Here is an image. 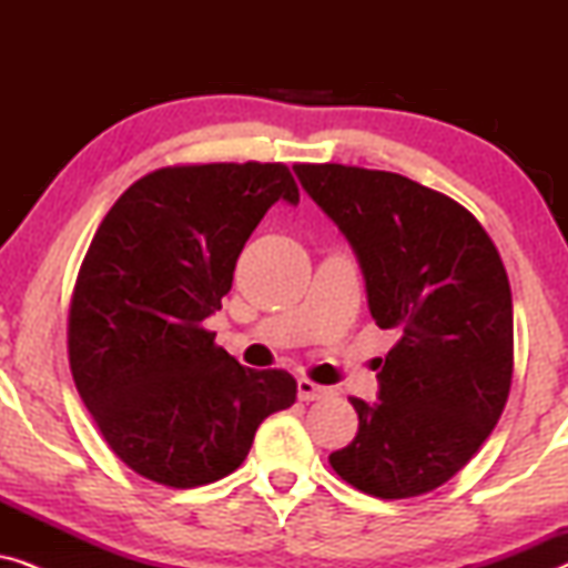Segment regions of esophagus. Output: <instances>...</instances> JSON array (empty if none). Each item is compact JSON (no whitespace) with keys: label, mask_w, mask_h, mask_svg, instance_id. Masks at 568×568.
Returning <instances> with one entry per match:
<instances>
[{"label":"esophagus","mask_w":568,"mask_h":568,"mask_svg":"<svg viewBox=\"0 0 568 568\" xmlns=\"http://www.w3.org/2000/svg\"><path fill=\"white\" fill-rule=\"evenodd\" d=\"M331 390L328 387H323V385H315L313 379H297V395H300V400H317V398H323V395H328Z\"/></svg>","instance_id":"34e87169"}]
</instances>
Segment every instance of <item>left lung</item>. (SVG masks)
I'll return each mask as SVG.
<instances>
[{"label":"left lung","instance_id":"8db88e82","mask_svg":"<svg viewBox=\"0 0 568 568\" xmlns=\"http://www.w3.org/2000/svg\"><path fill=\"white\" fill-rule=\"evenodd\" d=\"M294 173L359 255L375 323L398 333L379 403L352 398L359 432L331 468L377 499L429 494L507 406L515 317L501 255L468 209L410 178L336 162Z\"/></svg>","mask_w":568,"mask_h":568}]
</instances>
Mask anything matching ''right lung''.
<instances>
[{
	"instance_id": "obj_1",
	"label": "right lung",
	"mask_w": 568,
	"mask_h": 568,
	"mask_svg": "<svg viewBox=\"0 0 568 568\" xmlns=\"http://www.w3.org/2000/svg\"><path fill=\"white\" fill-rule=\"evenodd\" d=\"M278 199L300 201L284 162L160 168L121 193L84 253L69 367L108 447L154 484L230 476L263 418L297 398L290 372L243 367L204 328Z\"/></svg>"
}]
</instances>
